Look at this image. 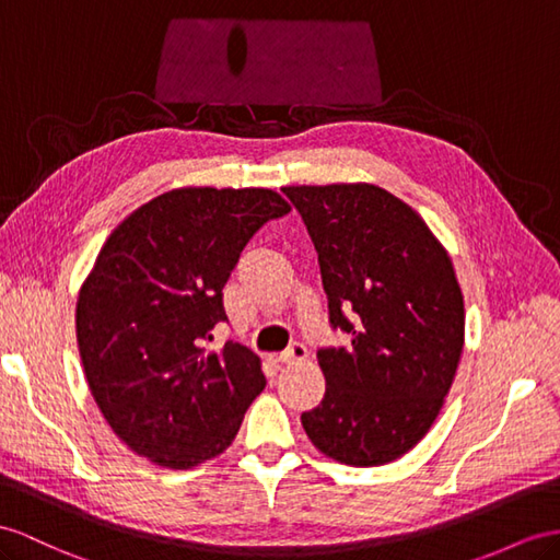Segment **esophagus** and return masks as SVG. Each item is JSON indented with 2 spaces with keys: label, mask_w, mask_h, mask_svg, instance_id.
<instances>
[{
  "label": "esophagus",
  "mask_w": 560,
  "mask_h": 560,
  "mask_svg": "<svg viewBox=\"0 0 560 560\" xmlns=\"http://www.w3.org/2000/svg\"><path fill=\"white\" fill-rule=\"evenodd\" d=\"M307 360V348L300 346V342H295V346H291L289 352H283L277 357L279 364H300Z\"/></svg>",
  "instance_id": "esophagus-1"
}]
</instances>
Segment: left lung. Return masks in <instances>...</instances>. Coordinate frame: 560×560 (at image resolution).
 <instances>
[{"mask_svg":"<svg viewBox=\"0 0 560 560\" xmlns=\"http://www.w3.org/2000/svg\"><path fill=\"white\" fill-rule=\"evenodd\" d=\"M281 191L319 253L328 319L352 336L348 348L317 352L326 393L300 421L328 458L390 464L435 423L462 360L466 312L454 265L421 214L376 184Z\"/></svg>","mask_w":560,"mask_h":560,"instance_id":"8db88e82","label":"left lung"}]
</instances>
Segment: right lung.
Segmentation results:
<instances>
[{
    "mask_svg": "<svg viewBox=\"0 0 560 560\" xmlns=\"http://www.w3.org/2000/svg\"><path fill=\"white\" fill-rule=\"evenodd\" d=\"M289 210L271 189L182 186L127 214L98 250L78 295V348L94 402L135 454L186 470L234 442L267 383L260 357L203 342L226 319L241 250Z\"/></svg>",
    "mask_w": 560,
    "mask_h": 560,
    "instance_id": "add662e5",
    "label": "right lung"
}]
</instances>
